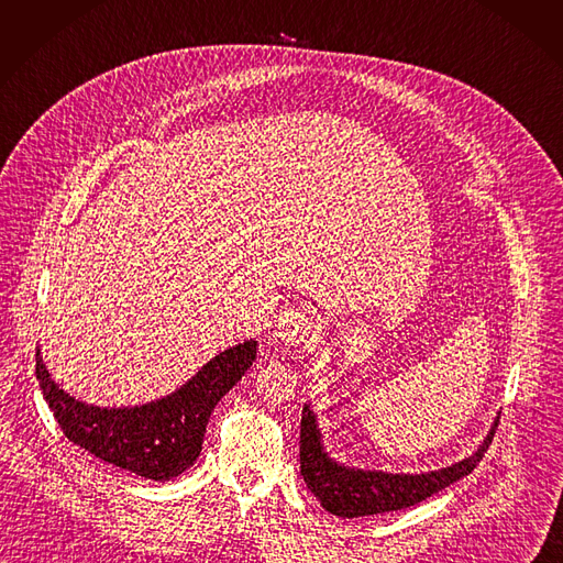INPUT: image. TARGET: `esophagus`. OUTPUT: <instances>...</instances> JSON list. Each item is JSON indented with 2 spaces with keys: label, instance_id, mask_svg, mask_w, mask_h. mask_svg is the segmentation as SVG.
<instances>
[{
  "label": "esophagus",
  "instance_id": "34e87169",
  "mask_svg": "<svg viewBox=\"0 0 563 563\" xmlns=\"http://www.w3.org/2000/svg\"><path fill=\"white\" fill-rule=\"evenodd\" d=\"M314 332V319L308 317L306 312H298V310H287L276 328V336L285 344H303L308 342V336Z\"/></svg>",
  "mask_w": 563,
  "mask_h": 563
}]
</instances>
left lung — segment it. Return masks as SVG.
<instances>
[{
  "mask_svg": "<svg viewBox=\"0 0 563 563\" xmlns=\"http://www.w3.org/2000/svg\"><path fill=\"white\" fill-rule=\"evenodd\" d=\"M496 428L498 421L471 457L448 468L421 475L360 471L336 464L323 453L317 419L306 405L301 419V475L310 486V492L321 500L323 509L334 516L357 518L398 511L423 503L426 498L445 489V486H451L453 482L468 475L479 464L484 453L489 451Z\"/></svg>",
  "mask_w": 563,
  "mask_h": 563,
  "instance_id": "8db88e82",
  "label": "left lung"
}]
</instances>
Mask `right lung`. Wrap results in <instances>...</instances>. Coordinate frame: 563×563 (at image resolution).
<instances>
[{
    "instance_id": "right-lung-1",
    "label": "right lung",
    "mask_w": 563,
    "mask_h": 563,
    "mask_svg": "<svg viewBox=\"0 0 563 563\" xmlns=\"http://www.w3.org/2000/svg\"><path fill=\"white\" fill-rule=\"evenodd\" d=\"M255 346L251 340L219 353L178 391L142 407L108 409L71 398L49 378L41 351H35V378L71 443L112 466L167 482L197 462L214 405L242 380Z\"/></svg>"
}]
</instances>
